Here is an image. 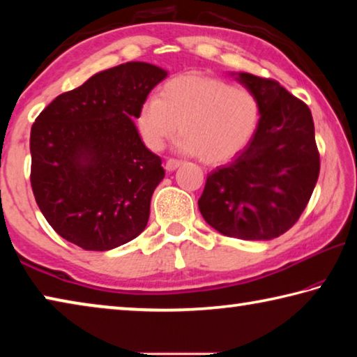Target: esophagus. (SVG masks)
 Returning <instances> with one entry per match:
<instances>
[{
  "label": "esophagus",
  "instance_id": "obj_1",
  "mask_svg": "<svg viewBox=\"0 0 357 357\" xmlns=\"http://www.w3.org/2000/svg\"><path fill=\"white\" fill-rule=\"evenodd\" d=\"M181 164H183V162L178 160V159H168L167 164H165V170H167V172L176 170V168H178Z\"/></svg>",
  "mask_w": 357,
  "mask_h": 357
}]
</instances>
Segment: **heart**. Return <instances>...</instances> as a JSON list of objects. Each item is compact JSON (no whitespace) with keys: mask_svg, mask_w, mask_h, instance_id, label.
Segmentation results:
<instances>
[{"mask_svg":"<svg viewBox=\"0 0 357 357\" xmlns=\"http://www.w3.org/2000/svg\"><path fill=\"white\" fill-rule=\"evenodd\" d=\"M259 123V105L247 89L215 77L185 74L168 80L159 98L143 102L138 132L151 151H162L179 134L178 148L198 154L208 165H220L243 151Z\"/></svg>","mask_w":357,"mask_h":357,"instance_id":"obj_1","label":"heart"}]
</instances>
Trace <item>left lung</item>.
Wrapping results in <instances>:
<instances>
[{"mask_svg": "<svg viewBox=\"0 0 357 357\" xmlns=\"http://www.w3.org/2000/svg\"><path fill=\"white\" fill-rule=\"evenodd\" d=\"M236 78L255 96L261 116L244 151L208 174L198 208L225 236L268 241L298 222L315 189V126L310 108L279 82L245 72Z\"/></svg>", "mask_w": 357, "mask_h": 357, "instance_id": "obj_1", "label": "left lung"}]
</instances>
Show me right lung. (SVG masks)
I'll return each instance as SVG.
<instances>
[{
  "mask_svg": "<svg viewBox=\"0 0 357 357\" xmlns=\"http://www.w3.org/2000/svg\"><path fill=\"white\" fill-rule=\"evenodd\" d=\"M167 70L132 61L59 94L36 118L29 138L31 187L52 228L84 250L137 238L165 176L134 124Z\"/></svg>",
  "mask_w": 357,
  "mask_h": 357,
  "instance_id": "right-lung-1",
  "label": "right lung"
}]
</instances>
